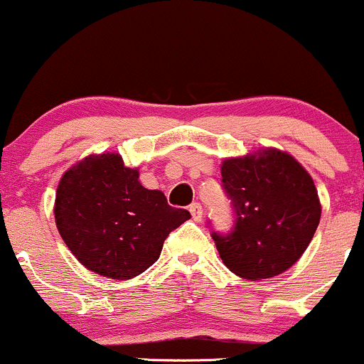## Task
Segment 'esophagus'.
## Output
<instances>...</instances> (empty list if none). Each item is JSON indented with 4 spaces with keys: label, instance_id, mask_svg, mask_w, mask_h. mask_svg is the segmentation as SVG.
<instances>
[{
    "label": "esophagus",
    "instance_id": "1",
    "mask_svg": "<svg viewBox=\"0 0 364 364\" xmlns=\"http://www.w3.org/2000/svg\"><path fill=\"white\" fill-rule=\"evenodd\" d=\"M190 213H191V218L195 219V221H200L202 219V214H203V209L202 205L198 202H193L190 205Z\"/></svg>",
    "mask_w": 364,
    "mask_h": 364
}]
</instances>
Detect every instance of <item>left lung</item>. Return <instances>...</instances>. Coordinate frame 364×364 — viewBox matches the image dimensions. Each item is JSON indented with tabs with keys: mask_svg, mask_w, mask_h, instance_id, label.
Wrapping results in <instances>:
<instances>
[{
	"mask_svg": "<svg viewBox=\"0 0 364 364\" xmlns=\"http://www.w3.org/2000/svg\"><path fill=\"white\" fill-rule=\"evenodd\" d=\"M223 188L235 210L230 233L213 231L225 266L245 279L277 277L299 261L321 218L313 178L277 149L226 159Z\"/></svg>",
	"mask_w": 364,
	"mask_h": 364,
	"instance_id": "1",
	"label": "left lung"
}]
</instances>
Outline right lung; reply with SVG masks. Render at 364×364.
Instances as JSON below:
<instances>
[{"mask_svg":"<svg viewBox=\"0 0 364 364\" xmlns=\"http://www.w3.org/2000/svg\"><path fill=\"white\" fill-rule=\"evenodd\" d=\"M138 178L119 154H100L72 166L58 183L60 237L82 266L105 278L141 274L159 259L167 235L190 219Z\"/></svg>","mask_w":364,"mask_h":364,"instance_id":"1","label":"right lung"}]
</instances>
